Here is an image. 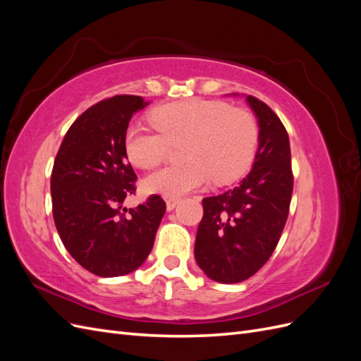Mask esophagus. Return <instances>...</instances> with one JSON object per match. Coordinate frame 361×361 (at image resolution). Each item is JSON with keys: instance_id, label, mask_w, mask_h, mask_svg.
Wrapping results in <instances>:
<instances>
[{"instance_id": "34e87169", "label": "esophagus", "mask_w": 361, "mask_h": 361, "mask_svg": "<svg viewBox=\"0 0 361 361\" xmlns=\"http://www.w3.org/2000/svg\"><path fill=\"white\" fill-rule=\"evenodd\" d=\"M178 203H179V199H167V200H166V204H167V211H173L174 207L178 206Z\"/></svg>"}]
</instances>
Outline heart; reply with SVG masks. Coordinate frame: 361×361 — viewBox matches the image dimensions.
<instances>
[{"mask_svg": "<svg viewBox=\"0 0 361 361\" xmlns=\"http://www.w3.org/2000/svg\"><path fill=\"white\" fill-rule=\"evenodd\" d=\"M149 122L155 129L130 125L125 134L129 161L152 169L180 145V164L157 170L145 179V190L176 199L211 179L224 185L239 179L253 162L259 143L255 116L223 101L192 97L154 108Z\"/></svg>", "mask_w": 361, "mask_h": 361, "instance_id": "heart-1", "label": "heart"}]
</instances>
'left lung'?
Wrapping results in <instances>:
<instances>
[{
    "instance_id": "obj_1",
    "label": "left lung",
    "mask_w": 361,
    "mask_h": 361,
    "mask_svg": "<svg viewBox=\"0 0 361 361\" xmlns=\"http://www.w3.org/2000/svg\"><path fill=\"white\" fill-rule=\"evenodd\" d=\"M247 102L257 117L259 147L247 178L220 195L203 199L194 256L218 283L255 276L271 257L285 228L293 190L286 128L255 96Z\"/></svg>"
}]
</instances>
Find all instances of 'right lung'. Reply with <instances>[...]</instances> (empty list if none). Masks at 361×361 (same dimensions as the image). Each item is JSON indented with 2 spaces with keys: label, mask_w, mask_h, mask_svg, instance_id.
<instances>
[{
  "label": "right lung",
  "mask_w": 361,
  "mask_h": 361,
  "mask_svg": "<svg viewBox=\"0 0 361 361\" xmlns=\"http://www.w3.org/2000/svg\"><path fill=\"white\" fill-rule=\"evenodd\" d=\"M147 104L134 94L94 104L72 123L54 161V223L71 256L94 276L118 277L143 265L166 214L157 194L134 209L123 207L137 180L125 134Z\"/></svg>",
  "instance_id": "1"
}]
</instances>
